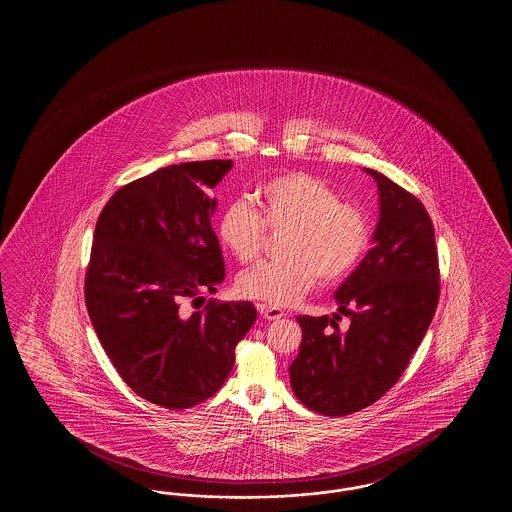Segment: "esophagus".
Masks as SVG:
<instances>
[{"instance_id":"obj_1","label":"esophagus","mask_w":512,"mask_h":512,"mask_svg":"<svg viewBox=\"0 0 512 512\" xmlns=\"http://www.w3.org/2000/svg\"><path fill=\"white\" fill-rule=\"evenodd\" d=\"M257 309H259L261 317L267 318V320H278V318L284 317V311H282V309L270 307V305H265V303H259Z\"/></svg>"}]
</instances>
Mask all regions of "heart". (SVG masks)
Here are the masks:
<instances>
[{"label": "heart", "mask_w": 512, "mask_h": 512, "mask_svg": "<svg viewBox=\"0 0 512 512\" xmlns=\"http://www.w3.org/2000/svg\"><path fill=\"white\" fill-rule=\"evenodd\" d=\"M253 199L228 203L217 222L222 247L242 265L255 263L267 242V228L284 230L280 261L263 263L238 280V292L270 307H292L313 292L318 280H345L370 247L365 211L341 201L336 190L309 172L288 171L263 182Z\"/></svg>", "instance_id": "1"}]
</instances>
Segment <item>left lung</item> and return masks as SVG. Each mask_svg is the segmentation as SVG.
Returning <instances> with one entry per match:
<instances>
[{"mask_svg":"<svg viewBox=\"0 0 512 512\" xmlns=\"http://www.w3.org/2000/svg\"><path fill=\"white\" fill-rule=\"evenodd\" d=\"M374 247L336 292L334 317H297L303 330L290 366L295 397L326 416L370 407L395 386L439 301L438 249L426 207L382 172ZM341 316L350 328L340 331Z\"/></svg>","mask_w":512,"mask_h":512,"instance_id":"8db88e82","label":"left lung"}]
</instances>
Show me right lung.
<instances>
[{"mask_svg": "<svg viewBox=\"0 0 512 512\" xmlns=\"http://www.w3.org/2000/svg\"><path fill=\"white\" fill-rule=\"evenodd\" d=\"M232 161L180 163L111 195L99 215L84 278L88 315L128 388L182 411L219 391L257 309L206 305L224 280L209 195Z\"/></svg>", "mask_w": 512, "mask_h": 512, "instance_id": "add662e5", "label": "right lung"}]
</instances>
